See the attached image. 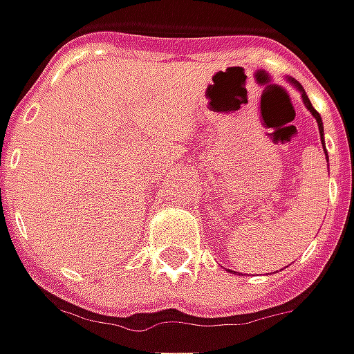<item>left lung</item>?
Instances as JSON below:
<instances>
[{
    "instance_id": "left-lung-1",
    "label": "left lung",
    "mask_w": 354,
    "mask_h": 354,
    "mask_svg": "<svg viewBox=\"0 0 354 354\" xmlns=\"http://www.w3.org/2000/svg\"><path fill=\"white\" fill-rule=\"evenodd\" d=\"M291 83H293V85H295V86H297V88H299V91H301V99H303V102H305V106L309 109V113H311V115L315 116L317 124H319V132H321V140H323V120H321V115H319V113H317L315 109H313V104H311V100H309V97L305 95V91H303V86H301L299 83H295V81H291ZM323 148H325V142H323ZM325 152H327V150H325ZM327 160H329V158H327Z\"/></svg>"
}]
</instances>
